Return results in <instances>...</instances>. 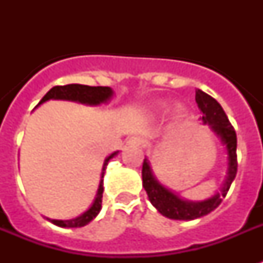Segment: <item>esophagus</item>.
Segmentation results:
<instances>
[{
	"label": "esophagus",
	"mask_w": 263,
	"mask_h": 263,
	"mask_svg": "<svg viewBox=\"0 0 263 263\" xmlns=\"http://www.w3.org/2000/svg\"><path fill=\"white\" fill-rule=\"evenodd\" d=\"M128 146H134V147H143L144 146V140L139 136H131L129 139H128Z\"/></svg>",
	"instance_id": "esophagus-1"
}]
</instances>
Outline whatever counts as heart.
<instances>
[{"mask_svg":"<svg viewBox=\"0 0 263 263\" xmlns=\"http://www.w3.org/2000/svg\"><path fill=\"white\" fill-rule=\"evenodd\" d=\"M168 109V103L166 102H158L156 105V111H158V113H162V111H165ZM181 113V109L180 107H177L176 109V115H180Z\"/></svg>","mask_w":263,"mask_h":263,"instance_id":"heart-1","label":"heart"}]
</instances>
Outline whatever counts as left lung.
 Instances as JSON below:
<instances>
[{"label": "left lung", "mask_w": 263, "mask_h": 263, "mask_svg": "<svg viewBox=\"0 0 263 263\" xmlns=\"http://www.w3.org/2000/svg\"><path fill=\"white\" fill-rule=\"evenodd\" d=\"M195 101L198 103L199 110L202 111V123L208 124L221 143L225 146L227 152V176H225L224 184L221 187L220 192H216L214 195L204 200H192L183 199L172 190H169L161 184V181L156 177L153 172L152 165L148 158H144L143 168H142V179H143V187L147 192L148 200L162 214L171 220H195L206 216L221 203L222 198H225L231 184L236 177L237 172V160H236V132L229 123L228 117L225 115L224 109L217 102L216 99L210 95L203 92L202 90L195 91Z\"/></svg>", "instance_id": "left-lung-1"}]
</instances>
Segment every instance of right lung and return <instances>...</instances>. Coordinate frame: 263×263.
I'll return each mask as SVG.
<instances>
[{"label":"right lung","instance_id":"obj_1","mask_svg":"<svg viewBox=\"0 0 263 263\" xmlns=\"http://www.w3.org/2000/svg\"><path fill=\"white\" fill-rule=\"evenodd\" d=\"M115 91L110 87H91V86H84V84H67V86H55L47 91L46 95L41 99V102L36 105H42V103L50 101V99H63V101H72V102L84 103V105H90V106H98L102 103H107L113 98ZM119 154V152L111 153L110 156H107L103 161L102 165V173H101V180H99L98 190H97V195H95L92 203L90 208L80 216L71 218V220H51V224L61 227V228H80L87 225L88 222L94 220L95 217L98 216L102 208V192H103V175H105V169H106L109 161Z\"/></svg>","mask_w":263,"mask_h":263}]
</instances>
